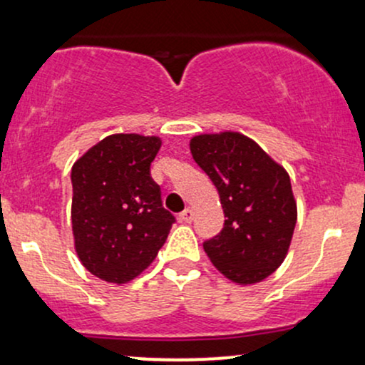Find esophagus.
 I'll list each match as a JSON object with an SVG mask.
<instances>
[{
  "mask_svg": "<svg viewBox=\"0 0 365 365\" xmlns=\"http://www.w3.org/2000/svg\"><path fill=\"white\" fill-rule=\"evenodd\" d=\"M180 220H182L183 223H192V220H194V211H192L190 207H187L185 211L180 215Z\"/></svg>",
  "mask_w": 365,
  "mask_h": 365,
  "instance_id": "obj_1",
  "label": "esophagus"
}]
</instances>
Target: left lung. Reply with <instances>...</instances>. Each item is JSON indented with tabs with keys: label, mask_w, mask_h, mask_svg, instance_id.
Here are the masks:
<instances>
[{
	"label": "left lung",
	"mask_w": 365,
	"mask_h": 365,
	"mask_svg": "<svg viewBox=\"0 0 365 365\" xmlns=\"http://www.w3.org/2000/svg\"><path fill=\"white\" fill-rule=\"evenodd\" d=\"M190 153L215 183L226 217L220 235L204 242L207 257L230 282H262L282 266L297 223L287 170L238 132L192 137Z\"/></svg>",
	"instance_id": "obj_1"
}]
</instances>
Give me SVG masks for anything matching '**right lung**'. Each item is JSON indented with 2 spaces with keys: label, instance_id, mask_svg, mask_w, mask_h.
Here are the masks:
<instances>
[{
  "label": "right lung",
  "instance_id": "add662e5",
  "mask_svg": "<svg viewBox=\"0 0 365 365\" xmlns=\"http://www.w3.org/2000/svg\"><path fill=\"white\" fill-rule=\"evenodd\" d=\"M156 135L113 133L75 161L72 230L89 273L108 283L137 278L156 259L175 223L150 178Z\"/></svg>",
  "mask_w": 365,
  "mask_h": 365
}]
</instances>
